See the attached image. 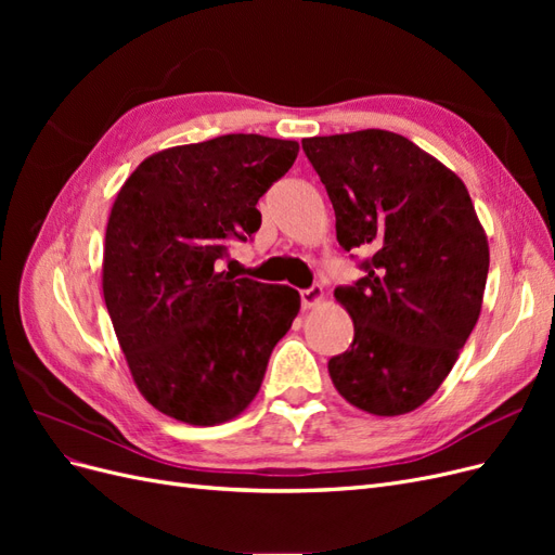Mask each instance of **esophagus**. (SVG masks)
<instances>
[{
    "label": "esophagus",
    "mask_w": 555,
    "mask_h": 555,
    "mask_svg": "<svg viewBox=\"0 0 555 555\" xmlns=\"http://www.w3.org/2000/svg\"><path fill=\"white\" fill-rule=\"evenodd\" d=\"M322 298H324V289L319 287V284H312L308 289H300V306L304 308H314Z\"/></svg>",
    "instance_id": "obj_1"
}]
</instances>
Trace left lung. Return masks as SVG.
<instances>
[{
    "mask_svg": "<svg viewBox=\"0 0 555 555\" xmlns=\"http://www.w3.org/2000/svg\"><path fill=\"white\" fill-rule=\"evenodd\" d=\"M335 210V236L363 278L335 289L354 340L328 361L351 405L377 416L416 410L440 389L473 333L489 243L465 184L393 131L304 141Z\"/></svg>",
    "mask_w": 555,
    "mask_h": 555,
    "instance_id": "left-lung-1",
    "label": "left lung"
}]
</instances>
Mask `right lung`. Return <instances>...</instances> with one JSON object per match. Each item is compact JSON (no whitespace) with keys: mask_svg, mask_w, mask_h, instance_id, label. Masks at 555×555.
Here are the masks:
<instances>
[{"mask_svg":"<svg viewBox=\"0 0 555 555\" xmlns=\"http://www.w3.org/2000/svg\"><path fill=\"white\" fill-rule=\"evenodd\" d=\"M296 155V141L227 133L162 150L117 192L104 300L139 391L178 422L241 414L300 310L292 287L220 271L231 241L259 231V198Z\"/></svg>","mask_w":555,"mask_h":555,"instance_id":"right-lung-1","label":"right lung"}]
</instances>
